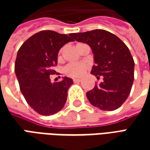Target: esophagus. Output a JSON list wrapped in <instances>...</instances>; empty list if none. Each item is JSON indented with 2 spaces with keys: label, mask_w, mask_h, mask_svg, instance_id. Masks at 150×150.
<instances>
[{
  "label": "esophagus",
  "mask_w": 150,
  "mask_h": 150,
  "mask_svg": "<svg viewBox=\"0 0 150 150\" xmlns=\"http://www.w3.org/2000/svg\"><path fill=\"white\" fill-rule=\"evenodd\" d=\"M73 81H74V83H79V82L81 81V79H73Z\"/></svg>",
  "instance_id": "1"
}]
</instances>
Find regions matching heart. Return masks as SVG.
Returning a JSON list of instances; mask_svg holds the SVG:
<instances>
[{"label":"heart","mask_w":150,"mask_h":150,"mask_svg":"<svg viewBox=\"0 0 150 150\" xmlns=\"http://www.w3.org/2000/svg\"><path fill=\"white\" fill-rule=\"evenodd\" d=\"M88 66L84 63H70L63 69L64 74L70 77H79L87 71Z\"/></svg>","instance_id":"1"}]
</instances>
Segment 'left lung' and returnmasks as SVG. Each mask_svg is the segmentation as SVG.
<instances>
[{
	"mask_svg": "<svg viewBox=\"0 0 150 150\" xmlns=\"http://www.w3.org/2000/svg\"><path fill=\"white\" fill-rule=\"evenodd\" d=\"M77 42L88 44L94 54L91 74L103 82L87 92L93 106L104 111L116 110L131 91L134 79V61L128 46L115 34L104 30L71 34Z\"/></svg>",
	"mask_w": 150,
	"mask_h": 150,
	"instance_id": "obj_1",
	"label": "left lung"
}]
</instances>
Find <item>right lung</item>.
<instances>
[{
	"instance_id": "add662e5",
	"label": "right lung",
	"mask_w": 150,
	"mask_h": 150,
	"mask_svg": "<svg viewBox=\"0 0 150 150\" xmlns=\"http://www.w3.org/2000/svg\"><path fill=\"white\" fill-rule=\"evenodd\" d=\"M73 41L71 34L42 30L28 38L18 50L14 70L20 90L28 104L40 115H53L65 105L73 80L63 77L62 81L51 83L50 75L55 74L53 67L58 63L59 50Z\"/></svg>"
}]
</instances>
